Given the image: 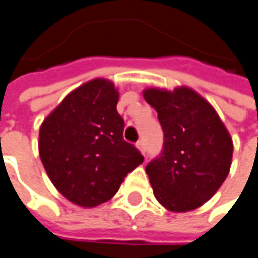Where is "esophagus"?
Segmentation results:
<instances>
[{
    "label": "esophagus",
    "instance_id": "34e87169",
    "mask_svg": "<svg viewBox=\"0 0 258 258\" xmlns=\"http://www.w3.org/2000/svg\"><path fill=\"white\" fill-rule=\"evenodd\" d=\"M137 148L141 151L142 154L145 155V152H147V145H145V141H144V140H140V141L137 142Z\"/></svg>",
    "mask_w": 258,
    "mask_h": 258
}]
</instances>
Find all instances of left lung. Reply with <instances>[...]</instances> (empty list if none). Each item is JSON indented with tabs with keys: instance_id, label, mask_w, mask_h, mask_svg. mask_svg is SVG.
Wrapping results in <instances>:
<instances>
[{
	"instance_id": "8db88e82",
	"label": "left lung",
	"mask_w": 258,
	"mask_h": 258,
	"mask_svg": "<svg viewBox=\"0 0 258 258\" xmlns=\"http://www.w3.org/2000/svg\"><path fill=\"white\" fill-rule=\"evenodd\" d=\"M144 98L158 113L163 131L162 151L145 167L155 197L173 212L196 210L229 173V133L214 107L188 88L147 89Z\"/></svg>"
}]
</instances>
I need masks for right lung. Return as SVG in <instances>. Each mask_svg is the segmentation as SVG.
<instances>
[{"label":"right lung","mask_w":258,"mask_h":258,"mask_svg":"<svg viewBox=\"0 0 258 258\" xmlns=\"http://www.w3.org/2000/svg\"><path fill=\"white\" fill-rule=\"evenodd\" d=\"M118 93L106 79H93L67 96L43 121L39 152L55 188L81 207L109 201L124 177L144 162L124 141Z\"/></svg>","instance_id":"1"}]
</instances>
